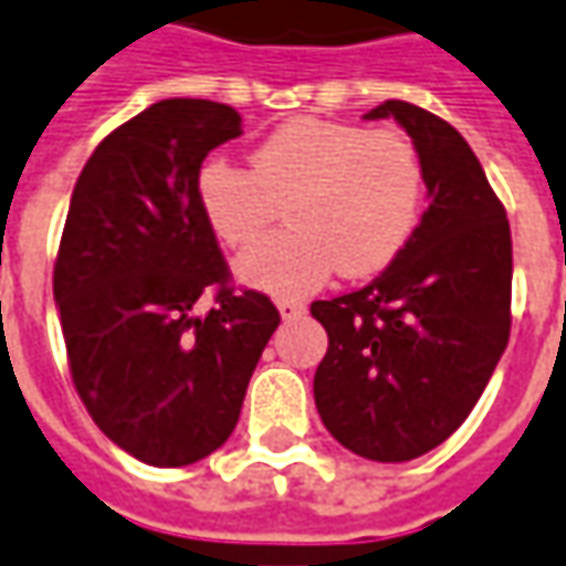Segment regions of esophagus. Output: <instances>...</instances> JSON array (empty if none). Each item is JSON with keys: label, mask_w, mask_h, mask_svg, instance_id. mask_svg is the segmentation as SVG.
I'll list each match as a JSON object with an SVG mask.
<instances>
[{"label": "esophagus", "mask_w": 566, "mask_h": 566, "mask_svg": "<svg viewBox=\"0 0 566 566\" xmlns=\"http://www.w3.org/2000/svg\"><path fill=\"white\" fill-rule=\"evenodd\" d=\"M276 311H280L283 321H292V317H302V314H305V305L295 302V298H280V302H276Z\"/></svg>", "instance_id": "obj_1"}]
</instances>
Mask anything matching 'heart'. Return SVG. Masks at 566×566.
<instances>
[{
  "instance_id": "heart-1",
  "label": "heart",
  "mask_w": 566,
  "mask_h": 566,
  "mask_svg": "<svg viewBox=\"0 0 566 566\" xmlns=\"http://www.w3.org/2000/svg\"><path fill=\"white\" fill-rule=\"evenodd\" d=\"M196 202L230 249L252 245L286 205L292 227L249 249L237 274L271 295H305L336 268L361 280L405 252L423 218L427 170L405 133L295 117L252 151V170L208 158Z\"/></svg>"
}]
</instances>
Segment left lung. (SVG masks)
<instances>
[{"instance_id":"left-lung-1","label":"left lung","mask_w":566,"mask_h":566,"mask_svg":"<svg viewBox=\"0 0 566 566\" xmlns=\"http://www.w3.org/2000/svg\"><path fill=\"white\" fill-rule=\"evenodd\" d=\"M427 170L430 208L405 252L364 290L314 302L329 336L314 401L336 442L398 464L442 446L473 411L511 336V227L468 139L389 98Z\"/></svg>"}]
</instances>
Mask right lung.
I'll return each instance as SVG.
<instances>
[{
  "instance_id": "obj_1",
  "label": "right lung",
  "mask_w": 566,
  "mask_h": 566,
  "mask_svg": "<svg viewBox=\"0 0 566 566\" xmlns=\"http://www.w3.org/2000/svg\"><path fill=\"white\" fill-rule=\"evenodd\" d=\"M239 133L221 102H155L98 143L67 208L52 290L71 380L98 430L151 468L221 449L280 324L264 292L233 290L196 202L205 155Z\"/></svg>"
}]
</instances>
